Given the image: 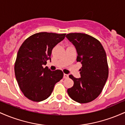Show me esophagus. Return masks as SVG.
<instances>
[{
    "label": "esophagus",
    "instance_id": "1",
    "mask_svg": "<svg viewBox=\"0 0 125 125\" xmlns=\"http://www.w3.org/2000/svg\"><path fill=\"white\" fill-rule=\"evenodd\" d=\"M68 75L67 74H64V78H68Z\"/></svg>",
    "mask_w": 125,
    "mask_h": 125
}]
</instances>
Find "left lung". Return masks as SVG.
Masks as SVG:
<instances>
[{"mask_svg":"<svg viewBox=\"0 0 125 125\" xmlns=\"http://www.w3.org/2000/svg\"><path fill=\"white\" fill-rule=\"evenodd\" d=\"M75 46L77 61L81 62V77H69L74 81L67 93L73 100L87 103L96 99L103 90L109 75L107 57L103 46L95 38L83 33H70L66 35Z\"/></svg>","mask_w":125,"mask_h":125,"instance_id":"1","label":"left lung"}]
</instances>
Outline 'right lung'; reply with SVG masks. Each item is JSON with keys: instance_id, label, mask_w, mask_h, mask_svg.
Wrapping results in <instances>:
<instances>
[{"instance_id": "add662e5", "label": "right lung", "mask_w": 125, "mask_h": 125, "mask_svg": "<svg viewBox=\"0 0 125 125\" xmlns=\"http://www.w3.org/2000/svg\"><path fill=\"white\" fill-rule=\"evenodd\" d=\"M65 35L39 32L28 38L19 48L15 63V77L21 90L29 100L38 102L47 99L62 78L61 70L51 71L44 65L51 60L53 48Z\"/></svg>"}]
</instances>
